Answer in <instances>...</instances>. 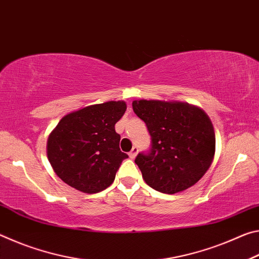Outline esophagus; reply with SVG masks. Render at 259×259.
Returning a JSON list of instances; mask_svg holds the SVG:
<instances>
[{"label": "esophagus", "instance_id": "esophagus-1", "mask_svg": "<svg viewBox=\"0 0 259 259\" xmlns=\"http://www.w3.org/2000/svg\"><path fill=\"white\" fill-rule=\"evenodd\" d=\"M137 153H138V148L137 147H134L133 150L129 152V157H130V159H135L136 155H137Z\"/></svg>", "mask_w": 259, "mask_h": 259}]
</instances>
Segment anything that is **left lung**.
Segmentation results:
<instances>
[{
  "label": "left lung",
  "mask_w": 259,
  "mask_h": 259,
  "mask_svg": "<svg viewBox=\"0 0 259 259\" xmlns=\"http://www.w3.org/2000/svg\"><path fill=\"white\" fill-rule=\"evenodd\" d=\"M133 108L152 139L150 152L135 160L147 185L175 194L198 183L211 165L216 147L213 126L203 109L145 99L134 100Z\"/></svg>",
  "instance_id": "1"
}]
</instances>
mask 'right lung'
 I'll use <instances>...</instances> for the list:
<instances>
[{"instance_id":"add662e5","label":"right lung","mask_w":259,"mask_h":259,"mask_svg":"<svg viewBox=\"0 0 259 259\" xmlns=\"http://www.w3.org/2000/svg\"><path fill=\"white\" fill-rule=\"evenodd\" d=\"M126 109L123 100L83 107L65 115L47 143L50 164L61 181L83 193L102 192L115 179L122 161L115 123Z\"/></svg>"}]
</instances>
